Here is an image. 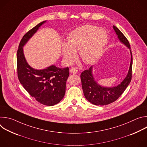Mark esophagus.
Masks as SVG:
<instances>
[{
  "instance_id": "obj_1",
  "label": "esophagus",
  "mask_w": 147,
  "mask_h": 147,
  "mask_svg": "<svg viewBox=\"0 0 147 147\" xmlns=\"http://www.w3.org/2000/svg\"><path fill=\"white\" fill-rule=\"evenodd\" d=\"M70 72L71 73H73V74H76L78 72V70L75 68H71L70 70Z\"/></svg>"
}]
</instances>
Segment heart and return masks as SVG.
Masks as SVG:
<instances>
[{"label":"heart","instance_id":"1","mask_svg":"<svg viewBox=\"0 0 147 147\" xmlns=\"http://www.w3.org/2000/svg\"><path fill=\"white\" fill-rule=\"evenodd\" d=\"M108 42L105 30L93 25H86L72 31L67 36V43L61 44L63 59L70 65L79 51L81 60L86 64L95 62L100 55Z\"/></svg>","mask_w":147,"mask_h":147}]
</instances>
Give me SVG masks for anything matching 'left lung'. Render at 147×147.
I'll list each match as a JSON object with an SVG mask.
<instances>
[{"instance_id": "left-lung-1", "label": "left lung", "mask_w": 147, "mask_h": 147, "mask_svg": "<svg viewBox=\"0 0 147 147\" xmlns=\"http://www.w3.org/2000/svg\"><path fill=\"white\" fill-rule=\"evenodd\" d=\"M113 28L119 40L130 49V65L127 76L120 84L113 87H102L98 84L92 74V66L81 73L80 77L84 94L87 100L95 105H106L115 102L124 92L131 80L133 56L129 42L116 27L113 26Z\"/></svg>"}]
</instances>
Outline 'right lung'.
Instances as JSON below:
<instances>
[{
	"label": "right lung",
	"instance_id": "1",
	"mask_svg": "<svg viewBox=\"0 0 147 147\" xmlns=\"http://www.w3.org/2000/svg\"><path fill=\"white\" fill-rule=\"evenodd\" d=\"M46 21L39 23L28 31L21 40L17 52V75L25 90L38 102L53 106L63 98L69 69L52 65L42 70L31 67L25 58L23 47Z\"/></svg>",
	"mask_w": 147,
	"mask_h": 147
}]
</instances>
